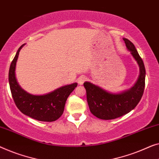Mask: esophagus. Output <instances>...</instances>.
<instances>
[{
	"label": "esophagus",
	"mask_w": 159,
	"mask_h": 159,
	"mask_svg": "<svg viewBox=\"0 0 159 159\" xmlns=\"http://www.w3.org/2000/svg\"><path fill=\"white\" fill-rule=\"evenodd\" d=\"M86 80H87V78H86V77H85V76H81V77H80L79 78H78L77 82L80 84H82Z\"/></svg>",
	"instance_id": "obj_1"
}]
</instances>
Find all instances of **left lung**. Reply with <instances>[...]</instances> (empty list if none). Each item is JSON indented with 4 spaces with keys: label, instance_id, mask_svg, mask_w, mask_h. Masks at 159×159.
Segmentation results:
<instances>
[{
    "label": "left lung",
    "instance_id": "8db88e82",
    "mask_svg": "<svg viewBox=\"0 0 159 159\" xmlns=\"http://www.w3.org/2000/svg\"><path fill=\"white\" fill-rule=\"evenodd\" d=\"M123 40L126 47L139 64V78L132 88L119 94L107 93L90 82H84V87L86 89L89 110L94 116L100 119L112 120L127 114L136 107L143 94L146 77L143 61L134 44L127 39L124 38Z\"/></svg>",
    "mask_w": 159,
    "mask_h": 159
}]
</instances>
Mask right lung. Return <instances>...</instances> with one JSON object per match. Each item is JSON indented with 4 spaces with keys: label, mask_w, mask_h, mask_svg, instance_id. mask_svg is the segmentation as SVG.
<instances>
[{
    "label": "right lung",
    "mask_w": 159,
    "mask_h": 159,
    "mask_svg": "<svg viewBox=\"0 0 159 159\" xmlns=\"http://www.w3.org/2000/svg\"><path fill=\"white\" fill-rule=\"evenodd\" d=\"M18 49L11 64L8 81L13 99L22 113L39 121L52 122L59 118L64 112L66 99L77 86V83L66 85L43 95H34L20 88L16 79L15 69L19 52Z\"/></svg>",
    "instance_id": "add662e5"
}]
</instances>
